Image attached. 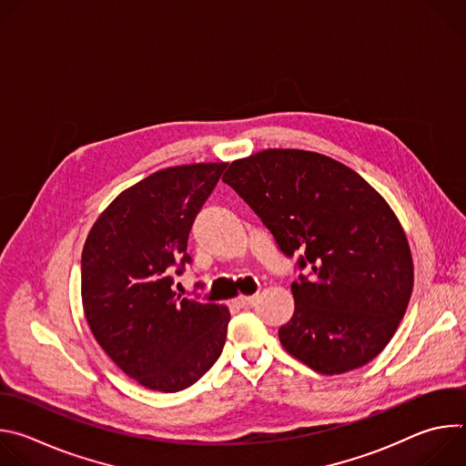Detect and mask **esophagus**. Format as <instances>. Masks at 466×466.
I'll use <instances>...</instances> for the list:
<instances>
[{
    "mask_svg": "<svg viewBox=\"0 0 466 466\" xmlns=\"http://www.w3.org/2000/svg\"><path fill=\"white\" fill-rule=\"evenodd\" d=\"M256 302V295H239L238 299H236V304L239 306V308H248V306H252Z\"/></svg>",
    "mask_w": 466,
    "mask_h": 466,
    "instance_id": "1",
    "label": "esophagus"
}]
</instances>
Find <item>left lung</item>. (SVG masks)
I'll return each instance as SVG.
<instances>
[{
  "label": "left lung",
  "instance_id": "8db88e82",
  "mask_svg": "<svg viewBox=\"0 0 466 466\" xmlns=\"http://www.w3.org/2000/svg\"><path fill=\"white\" fill-rule=\"evenodd\" d=\"M223 182L309 269L291 284L295 313L279 329L282 347L328 376L374 360L413 291L410 243L385 198L345 164L300 149L234 160Z\"/></svg>",
  "mask_w": 466,
  "mask_h": 466
}]
</instances>
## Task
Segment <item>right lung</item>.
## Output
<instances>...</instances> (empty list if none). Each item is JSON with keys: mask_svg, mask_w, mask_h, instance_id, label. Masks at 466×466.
<instances>
[{"mask_svg": "<svg viewBox=\"0 0 466 466\" xmlns=\"http://www.w3.org/2000/svg\"><path fill=\"white\" fill-rule=\"evenodd\" d=\"M225 162L160 169L121 191L94 223L81 258L86 322L132 380L177 392L221 356L230 311L182 299L171 271L189 263L187 236Z\"/></svg>", "mask_w": 466, "mask_h": 466, "instance_id": "1", "label": "right lung"}]
</instances>
